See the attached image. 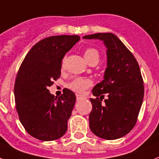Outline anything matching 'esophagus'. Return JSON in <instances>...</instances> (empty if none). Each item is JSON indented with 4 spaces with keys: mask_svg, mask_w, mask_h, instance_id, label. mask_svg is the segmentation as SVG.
Wrapping results in <instances>:
<instances>
[{
    "mask_svg": "<svg viewBox=\"0 0 159 159\" xmlns=\"http://www.w3.org/2000/svg\"><path fill=\"white\" fill-rule=\"evenodd\" d=\"M76 98H77V100H82V99H85V96H83L82 95L77 94V95H76Z\"/></svg>",
    "mask_w": 159,
    "mask_h": 159,
    "instance_id": "obj_1",
    "label": "esophagus"
}]
</instances>
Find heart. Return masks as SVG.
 Segmentation results:
<instances>
[{
	"instance_id": "heart-1",
	"label": "heart",
	"mask_w": 159,
	"mask_h": 159,
	"mask_svg": "<svg viewBox=\"0 0 159 159\" xmlns=\"http://www.w3.org/2000/svg\"><path fill=\"white\" fill-rule=\"evenodd\" d=\"M84 58L86 61L90 62L95 60L99 61L100 59V54L98 50L92 47H88L84 51ZM92 85V82L91 79L86 78V77H76L73 81H71L68 84V87L72 91L77 93L83 92L86 89L89 88Z\"/></svg>"
}]
</instances>
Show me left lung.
<instances>
[{"mask_svg": "<svg viewBox=\"0 0 159 159\" xmlns=\"http://www.w3.org/2000/svg\"><path fill=\"white\" fill-rule=\"evenodd\" d=\"M84 39H99L107 47L104 79L93 88L92 110L89 115L91 131L105 140H116L135 126L144 98V81L137 60L113 33H95ZM105 93V104H102Z\"/></svg>", "mask_w": 159, "mask_h": 159, "instance_id": "8db88e82", "label": "left lung"}]
</instances>
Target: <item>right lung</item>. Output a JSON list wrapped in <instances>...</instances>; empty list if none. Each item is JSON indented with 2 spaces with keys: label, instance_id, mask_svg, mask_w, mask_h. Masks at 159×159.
<instances>
[{
  "label": "right lung",
  "instance_id": "right-lung-1",
  "mask_svg": "<svg viewBox=\"0 0 159 159\" xmlns=\"http://www.w3.org/2000/svg\"><path fill=\"white\" fill-rule=\"evenodd\" d=\"M79 40L77 35L46 37L33 46L19 67L14 88L15 108L26 131L36 139L55 140L67 131L75 94L64 88L57 98L48 87L59 78L62 59Z\"/></svg>",
  "mask_w": 159,
  "mask_h": 159
}]
</instances>
